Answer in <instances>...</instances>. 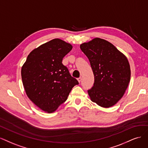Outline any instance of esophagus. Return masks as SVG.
Here are the masks:
<instances>
[{
    "label": "esophagus",
    "mask_w": 148,
    "mask_h": 148,
    "mask_svg": "<svg viewBox=\"0 0 148 148\" xmlns=\"http://www.w3.org/2000/svg\"><path fill=\"white\" fill-rule=\"evenodd\" d=\"M81 80H82V79H81V77H79V78L77 79V80H78V82H79V83L81 82Z\"/></svg>",
    "instance_id": "34e87169"
}]
</instances>
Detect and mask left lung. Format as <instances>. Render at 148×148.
Listing matches in <instances>:
<instances>
[{
    "instance_id": "obj_1",
    "label": "left lung",
    "mask_w": 148,
    "mask_h": 148,
    "mask_svg": "<svg viewBox=\"0 0 148 148\" xmlns=\"http://www.w3.org/2000/svg\"><path fill=\"white\" fill-rule=\"evenodd\" d=\"M80 48L89 60L94 74L93 86L88 93L91 100L103 108L116 104L123 97L130 80L126 56L111 43L95 38Z\"/></svg>"
}]
</instances>
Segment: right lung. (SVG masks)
I'll return each instance as SVG.
<instances>
[{
    "label": "right lung",
    "instance_id": "add662e5",
    "mask_svg": "<svg viewBox=\"0 0 148 148\" xmlns=\"http://www.w3.org/2000/svg\"><path fill=\"white\" fill-rule=\"evenodd\" d=\"M72 49L68 43L53 39L33 50L23 66L21 77L27 96L43 111L54 112L79 84L62 63Z\"/></svg>",
    "mask_w": 148,
    "mask_h": 148
}]
</instances>
